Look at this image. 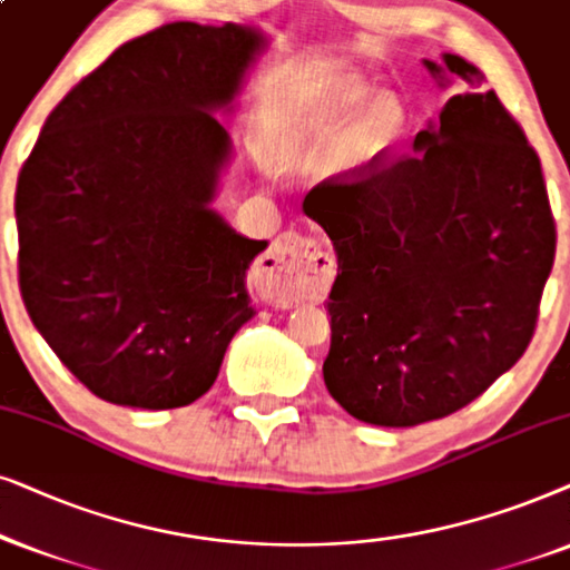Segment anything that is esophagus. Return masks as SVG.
Returning a JSON list of instances; mask_svg holds the SVG:
<instances>
[{
	"label": "esophagus",
	"instance_id": "obj_1",
	"mask_svg": "<svg viewBox=\"0 0 570 570\" xmlns=\"http://www.w3.org/2000/svg\"><path fill=\"white\" fill-rule=\"evenodd\" d=\"M336 278V261L315 239L284 232L261 261V289L276 307L321 302Z\"/></svg>",
	"mask_w": 570,
	"mask_h": 570
}]
</instances>
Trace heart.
Masks as SVG:
<instances>
[{"mask_svg":"<svg viewBox=\"0 0 570 570\" xmlns=\"http://www.w3.org/2000/svg\"><path fill=\"white\" fill-rule=\"evenodd\" d=\"M364 80H344L292 127L294 138L333 140V166L346 177L373 171L401 146L409 130V106L399 94H381Z\"/></svg>","mask_w":570,"mask_h":570,"instance_id":"b5f03b06","label":"heart"}]
</instances>
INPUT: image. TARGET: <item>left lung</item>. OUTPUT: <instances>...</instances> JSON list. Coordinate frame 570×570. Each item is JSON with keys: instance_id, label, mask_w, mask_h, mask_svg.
<instances>
[{"instance_id": "1", "label": "left lung", "mask_w": 570, "mask_h": 570, "mask_svg": "<svg viewBox=\"0 0 570 570\" xmlns=\"http://www.w3.org/2000/svg\"><path fill=\"white\" fill-rule=\"evenodd\" d=\"M443 62L469 90L412 154L325 179L302 203L338 257L325 389L381 428L449 416L511 370L556 261L540 156L474 65Z\"/></svg>"}]
</instances>
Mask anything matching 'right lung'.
I'll return each mask as SVG.
<instances>
[{
    "instance_id": "obj_1",
    "label": "right lung",
    "mask_w": 570,
    "mask_h": 570,
    "mask_svg": "<svg viewBox=\"0 0 570 570\" xmlns=\"http://www.w3.org/2000/svg\"><path fill=\"white\" fill-rule=\"evenodd\" d=\"M263 49L253 28L169 22L121 43L43 121L14 189L30 321L98 399L193 404L255 315L265 239L210 208L229 161L214 114Z\"/></svg>"
}]
</instances>
